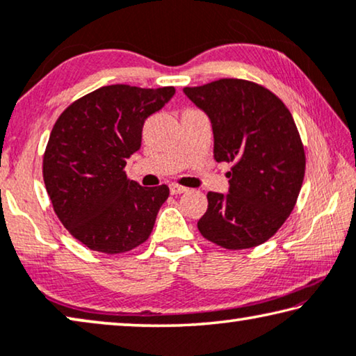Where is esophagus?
Instances as JSON below:
<instances>
[{
	"label": "esophagus",
	"instance_id": "esophagus-1",
	"mask_svg": "<svg viewBox=\"0 0 356 356\" xmlns=\"http://www.w3.org/2000/svg\"><path fill=\"white\" fill-rule=\"evenodd\" d=\"M169 192H171V195H180V193L187 192V188L182 187V185L171 184V185H169Z\"/></svg>",
	"mask_w": 356,
	"mask_h": 356
}]
</instances>
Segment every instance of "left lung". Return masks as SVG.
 I'll list each match as a JSON object with an SVG mask.
<instances>
[{"instance_id": "1", "label": "left lung", "mask_w": 356, "mask_h": 356, "mask_svg": "<svg viewBox=\"0 0 356 356\" xmlns=\"http://www.w3.org/2000/svg\"><path fill=\"white\" fill-rule=\"evenodd\" d=\"M184 92L209 116L214 160L232 164L229 193H208L200 233L225 249L262 245L293 212L304 182L305 152L293 115L246 79L222 78Z\"/></svg>"}]
</instances>
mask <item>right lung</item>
<instances>
[{"label": "right lung", "instance_id": "right-lung-1", "mask_svg": "<svg viewBox=\"0 0 356 356\" xmlns=\"http://www.w3.org/2000/svg\"><path fill=\"white\" fill-rule=\"evenodd\" d=\"M174 92L104 86L68 105L52 127L42 156L47 195L63 227L92 251L127 252L150 236L169 188L142 187L124 168L140 148L145 120Z\"/></svg>", "mask_w": 356, "mask_h": 356}]
</instances>
